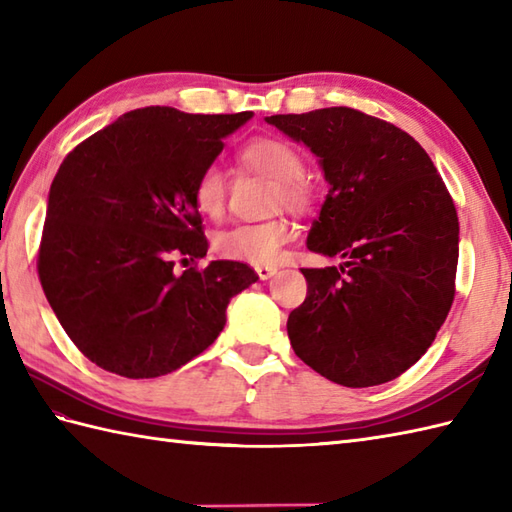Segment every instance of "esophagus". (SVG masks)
Segmentation results:
<instances>
[{
  "label": "esophagus",
  "instance_id": "1",
  "mask_svg": "<svg viewBox=\"0 0 512 512\" xmlns=\"http://www.w3.org/2000/svg\"><path fill=\"white\" fill-rule=\"evenodd\" d=\"M276 271H278V269H276L274 265H258V267H256V274H258L260 280H269L271 276L276 274Z\"/></svg>",
  "mask_w": 512,
  "mask_h": 512
}]
</instances>
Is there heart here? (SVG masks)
Here are the masks:
<instances>
[{"instance_id":"heart-1","label":"heart","mask_w":512,"mask_h":512,"mask_svg":"<svg viewBox=\"0 0 512 512\" xmlns=\"http://www.w3.org/2000/svg\"><path fill=\"white\" fill-rule=\"evenodd\" d=\"M238 164L274 179V203L293 212H306L315 203V186L306 177L304 160L293 144L280 138H256L238 151ZM225 175L219 166H206L192 186V201L203 217L219 219L225 210ZM291 238L287 219L274 217L258 223H238L214 238V249L227 260L267 265Z\"/></svg>"}]
</instances>
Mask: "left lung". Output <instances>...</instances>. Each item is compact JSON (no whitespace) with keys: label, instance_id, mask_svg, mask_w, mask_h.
I'll return each mask as SVG.
<instances>
[{"label":"left lung","instance_id":"1","mask_svg":"<svg viewBox=\"0 0 512 512\" xmlns=\"http://www.w3.org/2000/svg\"><path fill=\"white\" fill-rule=\"evenodd\" d=\"M267 122L320 157L331 188L306 245L344 258L302 269L306 300L287 322L295 355L346 388L401 377L456 295L460 227L445 181L410 133L357 109Z\"/></svg>","mask_w":512,"mask_h":512}]
</instances>
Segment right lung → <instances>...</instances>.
Instances as JSON below:
<instances>
[{
  "label": "right lung",
  "instance_id": "1",
  "mask_svg": "<svg viewBox=\"0 0 512 512\" xmlns=\"http://www.w3.org/2000/svg\"><path fill=\"white\" fill-rule=\"evenodd\" d=\"M144 107L67 153L48 197L37 271L67 337L98 368L153 379L201 355L236 293L258 280L212 260L192 186L252 118ZM177 259L195 266L177 275Z\"/></svg>",
  "mask_w": 512,
  "mask_h": 512
}]
</instances>
